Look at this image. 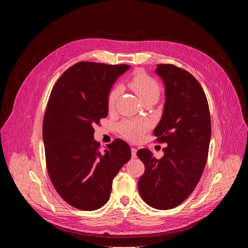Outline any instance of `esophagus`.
I'll list each match as a JSON object with an SVG mask.
<instances>
[{"mask_svg":"<svg viewBox=\"0 0 248 248\" xmlns=\"http://www.w3.org/2000/svg\"><path fill=\"white\" fill-rule=\"evenodd\" d=\"M131 156L132 158H136V152H137V149L134 148V147H131Z\"/></svg>","mask_w":248,"mask_h":248,"instance_id":"obj_1","label":"esophagus"}]
</instances>
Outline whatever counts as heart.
I'll list each match as a JSON object with an SVG mask.
<instances>
[{
	"mask_svg": "<svg viewBox=\"0 0 248 248\" xmlns=\"http://www.w3.org/2000/svg\"><path fill=\"white\" fill-rule=\"evenodd\" d=\"M128 85L133 89L143 103L147 101L157 102L161 95V86L159 82L141 70H137L128 81ZM121 87L113 86L107 95V107L114 109L121 94ZM148 128V124L142 121L125 120L119 125L121 135L130 141H137L143 136Z\"/></svg>",
	"mask_w": 248,
	"mask_h": 248,
	"instance_id": "heart-1",
	"label": "heart"
}]
</instances>
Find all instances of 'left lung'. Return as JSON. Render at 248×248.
I'll return each mask as SVG.
<instances>
[{
  "label": "left lung",
  "mask_w": 248,
  "mask_h": 248,
  "mask_svg": "<svg viewBox=\"0 0 248 248\" xmlns=\"http://www.w3.org/2000/svg\"><path fill=\"white\" fill-rule=\"evenodd\" d=\"M156 73L164 81L166 102L153 133L157 142L168 146L159 160L148 149L137 151L145 166L138 190L149 206L169 210L182 204L201 178L209 152L211 118L204 90L192 75L170 63L158 64Z\"/></svg>",
  "instance_id": "obj_1"
}]
</instances>
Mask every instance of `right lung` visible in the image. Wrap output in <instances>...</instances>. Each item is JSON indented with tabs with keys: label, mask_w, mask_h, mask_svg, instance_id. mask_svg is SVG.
<instances>
[{
	"label": "right lung",
	"mask_w": 248,
	"mask_h": 248,
	"mask_svg": "<svg viewBox=\"0 0 248 248\" xmlns=\"http://www.w3.org/2000/svg\"><path fill=\"white\" fill-rule=\"evenodd\" d=\"M128 64L79 62L54 85L43 120L50 180L70 206L94 211L107 203L113 180L131 157L130 147L115 139L103 152L94 125L108 116L107 95Z\"/></svg>",
	"instance_id": "add662e5"
}]
</instances>
